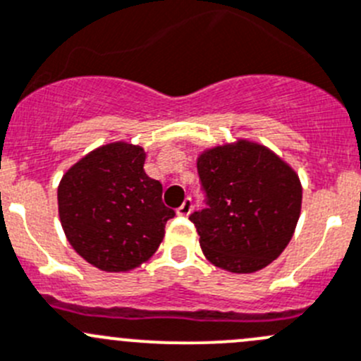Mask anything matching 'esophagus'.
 Wrapping results in <instances>:
<instances>
[{
  "instance_id": "34e87169",
  "label": "esophagus",
  "mask_w": 361,
  "mask_h": 361,
  "mask_svg": "<svg viewBox=\"0 0 361 361\" xmlns=\"http://www.w3.org/2000/svg\"><path fill=\"white\" fill-rule=\"evenodd\" d=\"M192 206H194V204H192V199L187 197L183 202H181L180 208L176 209V213H178V215H181V216H187L188 213L192 212Z\"/></svg>"
}]
</instances>
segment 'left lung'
Masks as SVG:
<instances>
[{"mask_svg": "<svg viewBox=\"0 0 361 361\" xmlns=\"http://www.w3.org/2000/svg\"><path fill=\"white\" fill-rule=\"evenodd\" d=\"M206 208L188 219L212 264L252 274L291 241L302 209V183L274 152L255 142L216 146L197 159Z\"/></svg>", "mask_w": 361, "mask_h": 361, "instance_id": "1", "label": "left lung"}]
</instances>
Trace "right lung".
Wrapping results in <instances>:
<instances>
[{
	"mask_svg": "<svg viewBox=\"0 0 361 361\" xmlns=\"http://www.w3.org/2000/svg\"><path fill=\"white\" fill-rule=\"evenodd\" d=\"M145 149L127 142L102 146L61 178L58 209L73 250L104 271H128L148 261L174 209L162 183L145 173Z\"/></svg>",
	"mask_w": 361,
	"mask_h": 361,
	"instance_id": "obj_1",
	"label": "right lung"
}]
</instances>
